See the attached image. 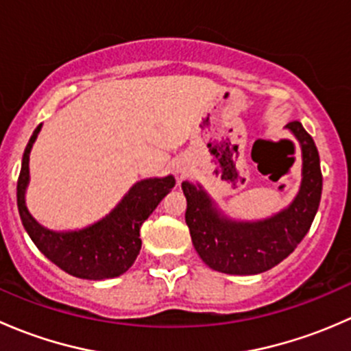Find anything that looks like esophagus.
<instances>
[{
	"label": "esophagus",
	"instance_id": "34e87169",
	"mask_svg": "<svg viewBox=\"0 0 351 351\" xmlns=\"http://www.w3.org/2000/svg\"><path fill=\"white\" fill-rule=\"evenodd\" d=\"M178 173H180V176H185L186 175V169L185 168H180Z\"/></svg>",
	"mask_w": 351,
	"mask_h": 351
}]
</instances>
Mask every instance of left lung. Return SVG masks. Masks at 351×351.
<instances>
[{"label":"left lung","mask_w":351,"mask_h":351,"mask_svg":"<svg viewBox=\"0 0 351 351\" xmlns=\"http://www.w3.org/2000/svg\"><path fill=\"white\" fill-rule=\"evenodd\" d=\"M285 127L300 144L302 182L292 204L278 214L263 221H234L219 210L200 185L182 183L192 243L212 270L229 275H256L270 270L285 260L309 231L323 192L319 153L302 123L293 120Z\"/></svg>","instance_id":"8db88e82"}]
</instances>
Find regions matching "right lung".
Segmentation results:
<instances>
[{
  "label": "right lung",
  "mask_w": 351,
  "mask_h": 351,
  "mask_svg": "<svg viewBox=\"0 0 351 351\" xmlns=\"http://www.w3.org/2000/svg\"><path fill=\"white\" fill-rule=\"evenodd\" d=\"M40 127L42 123L25 147L16 183V204L25 231L44 256L73 277L105 280L125 274L141 251V226L175 186V178L168 175L165 178L141 180L101 221L80 231H51L38 224L25 205V192L30 180L28 159Z\"/></svg>",
  "instance_id": "1"
}]
</instances>
